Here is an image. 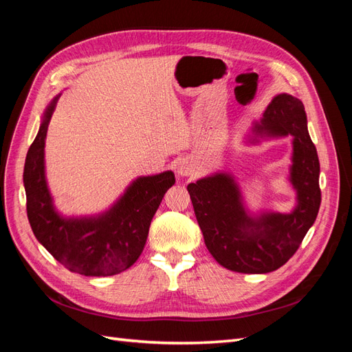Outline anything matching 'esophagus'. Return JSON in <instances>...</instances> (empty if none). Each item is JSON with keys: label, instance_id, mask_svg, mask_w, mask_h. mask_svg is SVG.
<instances>
[{"label": "esophagus", "instance_id": "34e87169", "mask_svg": "<svg viewBox=\"0 0 352 352\" xmlns=\"http://www.w3.org/2000/svg\"><path fill=\"white\" fill-rule=\"evenodd\" d=\"M177 173L180 176H189L192 173V164H190L188 160H182V162L177 164Z\"/></svg>", "mask_w": 352, "mask_h": 352}]
</instances>
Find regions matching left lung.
Masks as SVG:
<instances>
[{"label":"left lung","instance_id":"1","mask_svg":"<svg viewBox=\"0 0 352 352\" xmlns=\"http://www.w3.org/2000/svg\"><path fill=\"white\" fill-rule=\"evenodd\" d=\"M258 136H294L291 184L298 204L287 214L248 216L239 188L228 173H216L188 185L199 229L212 257L238 273H270L289 260L313 226L322 202L320 163L307 129L304 104L289 94L272 100L254 124Z\"/></svg>","mask_w":352,"mask_h":352}]
</instances>
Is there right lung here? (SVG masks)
<instances>
[{
    "label": "right lung",
    "instance_id": "1",
    "mask_svg": "<svg viewBox=\"0 0 352 352\" xmlns=\"http://www.w3.org/2000/svg\"><path fill=\"white\" fill-rule=\"evenodd\" d=\"M57 100L48 105L25 162L30 228L52 257L70 272L83 276L124 272L140 258L160 202L176 182L175 175L164 172L138 177L109 211L97 217H61L52 206L44 164L45 136Z\"/></svg>",
    "mask_w": 352,
    "mask_h": 352
}]
</instances>
